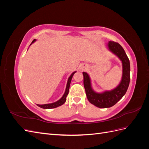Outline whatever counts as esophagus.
<instances>
[{"label":"esophagus","instance_id":"1","mask_svg":"<svg viewBox=\"0 0 149 149\" xmlns=\"http://www.w3.org/2000/svg\"><path fill=\"white\" fill-rule=\"evenodd\" d=\"M86 68H87V65H83L81 67V70H84V69H86Z\"/></svg>","mask_w":149,"mask_h":149}]
</instances>
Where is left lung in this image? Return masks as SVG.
I'll return each instance as SVG.
<instances>
[{
    "instance_id": "8db88e82",
    "label": "left lung",
    "mask_w": 149,
    "mask_h": 149,
    "mask_svg": "<svg viewBox=\"0 0 149 149\" xmlns=\"http://www.w3.org/2000/svg\"><path fill=\"white\" fill-rule=\"evenodd\" d=\"M108 50L113 53L122 62L123 74L120 83L111 90L101 93L96 92L92 87L91 79L88 73L83 72L84 86L89 102L100 108L111 107L115 105L123 97L127 91L130 83V62L123 48L118 43L109 42L107 44Z\"/></svg>"
}]
</instances>
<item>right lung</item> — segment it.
<instances>
[{
	"label": "right lung",
	"mask_w": 149,
	"mask_h": 149,
	"mask_svg": "<svg viewBox=\"0 0 149 149\" xmlns=\"http://www.w3.org/2000/svg\"><path fill=\"white\" fill-rule=\"evenodd\" d=\"M36 41H37V40L34 39L32 41V42H31V43L30 44V45ZM76 71H74L73 73L70 76V77L68 78V79L65 93L63 94V96L59 100H58L57 101L52 102V103L45 104H37V105L38 106H39L40 107L43 108V109H53V108H55V107H57L58 106H60L63 104L66 101V97H67L68 94V93H69V89H70V83H71V79H72V78H73V76L74 74L76 73Z\"/></svg>",
	"instance_id": "right-lung-1"
}]
</instances>
